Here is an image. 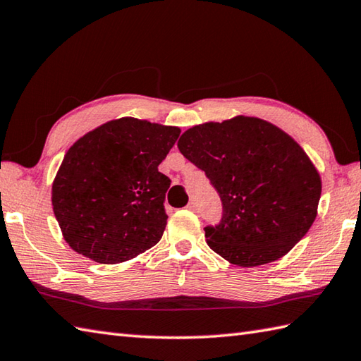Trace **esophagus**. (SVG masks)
I'll list each match as a JSON object with an SVG mask.
<instances>
[{"label": "esophagus", "instance_id": "34e87169", "mask_svg": "<svg viewBox=\"0 0 361 361\" xmlns=\"http://www.w3.org/2000/svg\"><path fill=\"white\" fill-rule=\"evenodd\" d=\"M186 208H188L189 211H192V212H198V208H197V204H195L194 202H190V203L186 206Z\"/></svg>", "mask_w": 361, "mask_h": 361}]
</instances>
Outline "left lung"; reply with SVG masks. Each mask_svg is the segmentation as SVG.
I'll use <instances>...</instances> for the list:
<instances>
[{
  "mask_svg": "<svg viewBox=\"0 0 361 361\" xmlns=\"http://www.w3.org/2000/svg\"><path fill=\"white\" fill-rule=\"evenodd\" d=\"M183 157L202 169L221 202L206 225L209 248L228 262L257 267L278 260L315 221L321 178L307 153L270 122L237 116L181 135Z\"/></svg>",
  "mask_w": 361,
  "mask_h": 361,
  "instance_id": "8db88e82",
  "label": "left lung"
}]
</instances>
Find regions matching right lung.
Returning <instances> with one entry per match:
<instances>
[{
  "label": "right lung",
  "mask_w": 361,
  "mask_h": 361,
  "mask_svg": "<svg viewBox=\"0 0 361 361\" xmlns=\"http://www.w3.org/2000/svg\"><path fill=\"white\" fill-rule=\"evenodd\" d=\"M180 128L122 118L66 152L52 208L68 245L99 264L126 262L163 237L171 180L158 171Z\"/></svg>",
  "instance_id": "1"
}]
</instances>
